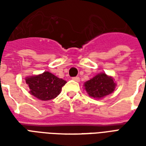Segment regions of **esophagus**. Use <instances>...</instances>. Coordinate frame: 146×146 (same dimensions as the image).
Segmentation results:
<instances>
[{
	"instance_id": "34e87169",
	"label": "esophagus",
	"mask_w": 146,
	"mask_h": 146,
	"mask_svg": "<svg viewBox=\"0 0 146 146\" xmlns=\"http://www.w3.org/2000/svg\"><path fill=\"white\" fill-rule=\"evenodd\" d=\"M72 79H73L74 81H76V82H79V81H80V78L78 77V76H75V77H73Z\"/></svg>"
}]
</instances>
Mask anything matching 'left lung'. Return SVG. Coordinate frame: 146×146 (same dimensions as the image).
Masks as SVG:
<instances>
[{"label": "left lung", "instance_id": "1", "mask_svg": "<svg viewBox=\"0 0 146 146\" xmlns=\"http://www.w3.org/2000/svg\"><path fill=\"white\" fill-rule=\"evenodd\" d=\"M116 84L112 76L105 73L97 74L93 78L84 83L85 89L90 97L99 99L110 95L115 90Z\"/></svg>", "mask_w": 146, "mask_h": 146}]
</instances>
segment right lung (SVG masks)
Returning a JSON list of instances; mask_svg holds the SVG:
<instances>
[{"label":"right lung","instance_id":"right-lung-1","mask_svg":"<svg viewBox=\"0 0 146 146\" xmlns=\"http://www.w3.org/2000/svg\"><path fill=\"white\" fill-rule=\"evenodd\" d=\"M26 83L30 88V94L42 101H48L60 94L66 81L48 71L36 76H28Z\"/></svg>","mask_w":146,"mask_h":146}]
</instances>
